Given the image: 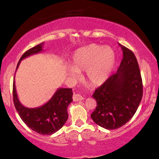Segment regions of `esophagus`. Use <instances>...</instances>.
<instances>
[{
    "instance_id": "1",
    "label": "esophagus",
    "mask_w": 159,
    "mask_h": 159,
    "mask_svg": "<svg viewBox=\"0 0 159 159\" xmlns=\"http://www.w3.org/2000/svg\"><path fill=\"white\" fill-rule=\"evenodd\" d=\"M84 99V98L81 95L79 94V93H75L73 95V101H82Z\"/></svg>"
}]
</instances>
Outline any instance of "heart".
<instances>
[{
    "label": "heart",
    "mask_w": 159,
    "mask_h": 159,
    "mask_svg": "<svg viewBox=\"0 0 159 159\" xmlns=\"http://www.w3.org/2000/svg\"><path fill=\"white\" fill-rule=\"evenodd\" d=\"M116 56L111 48L90 44L79 48L72 56L69 75L79 77L80 72L86 71L88 81L92 85H101L109 77L114 66Z\"/></svg>",
    "instance_id": "1"
}]
</instances>
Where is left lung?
<instances>
[{"instance_id": "1", "label": "left lung", "mask_w": 159, "mask_h": 159, "mask_svg": "<svg viewBox=\"0 0 159 159\" xmlns=\"http://www.w3.org/2000/svg\"><path fill=\"white\" fill-rule=\"evenodd\" d=\"M123 58L118 70L95 90L97 106L91 114L95 124L116 129L128 122L135 114L143 97V81L133 52L120 44Z\"/></svg>"}]
</instances>
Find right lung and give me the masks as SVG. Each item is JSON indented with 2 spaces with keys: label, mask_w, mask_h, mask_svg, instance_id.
Listing matches in <instances>:
<instances>
[{
  "label": "right lung",
  "mask_w": 159,
  "mask_h": 159,
  "mask_svg": "<svg viewBox=\"0 0 159 159\" xmlns=\"http://www.w3.org/2000/svg\"><path fill=\"white\" fill-rule=\"evenodd\" d=\"M43 44L44 43H40L26 51L21 56L16 69L24 58L42 51ZM72 95L71 88H58L43 106L38 108H27L19 101L15 82L13 83V100L19 116L30 129L43 135L55 133L66 123L68 119L67 107L73 101Z\"/></svg>",
  "instance_id": "1"
}]
</instances>
